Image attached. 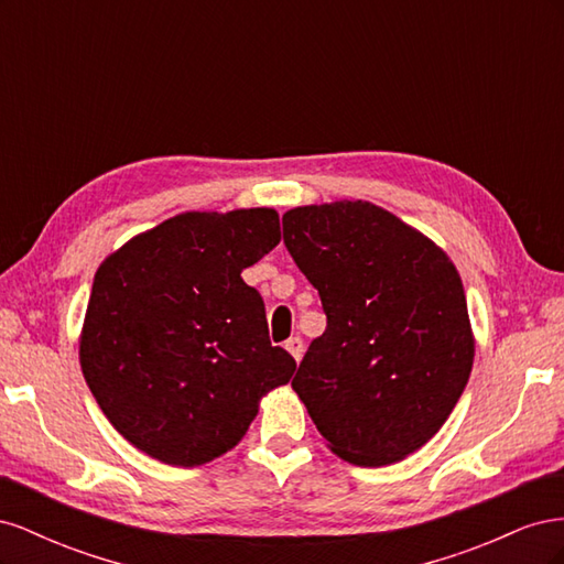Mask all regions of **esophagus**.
I'll use <instances>...</instances> for the list:
<instances>
[{
    "instance_id": "esophagus-1",
    "label": "esophagus",
    "mask_w": 564,
    "mask_h": 564,
    "mask_svg": "<svg viewBox=\"0 0 564 564\" xmlns=\"http://www.w3.org/2000/svg\"><path fill=\"white\" fill-rule=\"evenodd\" d=\"M284 348L292 352V357L296 362H301V357H303V340L299 338V336H294V338H289L286 344H284Z\"/></svg>"
}]
</instances>
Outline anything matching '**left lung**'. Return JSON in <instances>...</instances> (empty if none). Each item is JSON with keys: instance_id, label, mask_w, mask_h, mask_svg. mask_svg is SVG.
<instances>
[{"instance_id": "8db88e82", "label": "left lung", "mask_w": 564, "mask_h": 564, "mask_svg": "<svg viewBox=\"0 0 564 564\" xmlns=\"http://www.w3.org/2000/svg\"><path fill=\"white\" fill-rule=\"evenodd\" d=\"M282 228L327 313L292 381L296 395L348 464L414 454L449 419L473 369L458 270L423 232L362 199L289 209Z\"/></svg>"}]
</instances>
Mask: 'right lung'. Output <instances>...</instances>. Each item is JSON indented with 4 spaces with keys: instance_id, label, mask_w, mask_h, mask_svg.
I'll use <instances>...</instances> for the list:
<instances>
[{
    "instance_id": "add662e5",
    "label": "right lung",
    "mask_w": 564,
    "mask_h": 564,
    "mask_svg": "<svg viewBox=\"0 0 564 564\" xmlns=\"http://www.w3.org/2000/svg\"><path fill=\"white\" fill-rule=\"evenodd\" d=\"M278 245L275 209L185 212L100 263L79 365L135 449L169 466L207 464L292 379L294 357L270 344L263 299L242 280Z\"/></svg>"
}]
</instances>
